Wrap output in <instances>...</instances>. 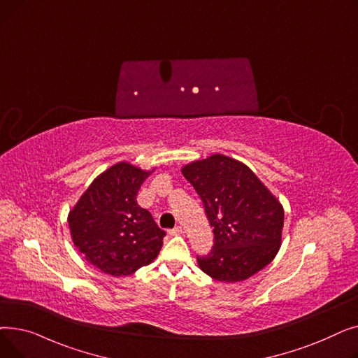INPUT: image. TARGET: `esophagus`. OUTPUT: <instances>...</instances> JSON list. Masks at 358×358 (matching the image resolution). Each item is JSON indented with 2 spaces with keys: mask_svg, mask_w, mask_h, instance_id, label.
<instances>
[{
  "mask_svg": "<svg viewBox=\"0 0 358 358\" xmlns=\"http://www.w3.org/2000/svg\"><path fill=\"white\" fill-rule=\"evenodd\" d=\"M168 234H169V235H173V236H176V235L182 234V229H181V227H176L174 229H169V231H168Z\"/></svg>",
  "mask_w": 358,
  "mask_h": 358,
  "instance_id": "34e87169",
  "label": "esophagus"
}]
</instances>
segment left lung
I'll use <instances>...</instances> for the list:
<instances>
[{
  "mask_svg": "<svg viewBox=\"0 0 358 358\" xmlns=\"http://www.w3.org/2000/svg\"><path fill=\"white\" fill-rule=\"evenodd\" d=\"M181 173L213 227L210 254L197 257L200 270L223 283H236L268 266L281 245L285 210L251 168L215 154L187 164Z\"/></svg>",
  "mask_w": 358,
  "mask_h": 358,
  "instance_id": "8db88e82",
  "label": "left lung"
}]
</instances>
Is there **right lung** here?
Wrapping results in <instances>:
<instances>
[{
  "label": "right lung",
  "instance_id": "add662e5",
  "mask_svg": "<svg viewBox=\"0 0 358 358\" xmlns=\"http://www.w3.org/2000/svg\"><path fill=\"white\" fill-rule=\"evenodd\" d=\"M152 171L124 161L115 164L90 184L68 215L73 245L106 274H134L162 248L165 232L136 201Z\"/></svg>",
  "mask_w": 358,
  "mask_h": 358
}]
</instances>
